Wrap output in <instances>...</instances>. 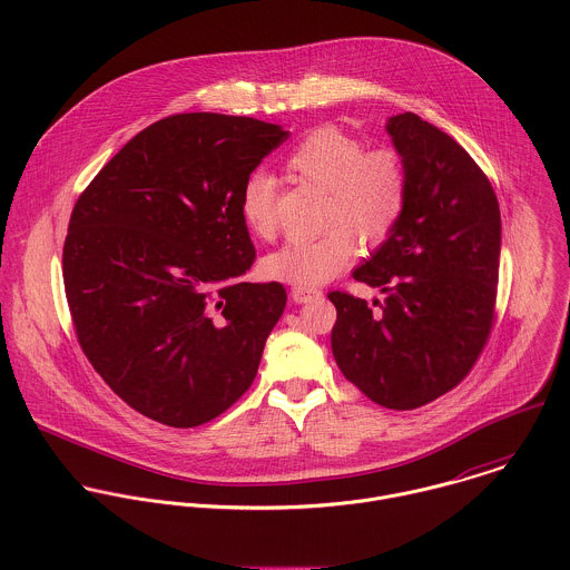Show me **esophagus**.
<instances>
[{
    "mask_svg": "<svg viewBox=\"0 0 570 570\" xmlns=\"http://www.w3.org/2000/svg\"><path fill=\"white\" fill-rule=\"evenodd\" d=\"M318 296H323V292L318 287H309V285H294L292 287L294 303H309V301H314Z\"/></svg>",
    "mask_w": 570,
    "mask_h": 570,
    "instance_id": "34e87169",
    "label": "esophagus"
}]
</instances>
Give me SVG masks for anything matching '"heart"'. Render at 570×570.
I'll list each match as a JSON object with an SVG mask.
<instances>
[{"label": "heart", "instance_id": "1", "mask_svg": "<svg viewBox=\"0 0 570 570\" xmlns=\"http://www.w3.org/2000/svg\"><path fill=\"white\" fill-rule=\"evenodd\" d=\"M296 181L325 193L323 226L312 239H294L263 258L269 278L294 285H321L337 276L355 256L360 237L384 244L404 219L410 193L406 158L395 147L364 149L355 136L321 127L307 134L285 158ZM242 222L261 239L278 228L276 181L267 170H252L239 188Z\"/></svg>", "mask_w": 570, "mask_h": 570}]
</instances>
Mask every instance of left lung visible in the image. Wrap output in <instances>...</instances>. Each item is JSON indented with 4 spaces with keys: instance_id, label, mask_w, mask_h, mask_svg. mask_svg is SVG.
<instances>
[{
    "instance_id": "left-lung-1",
    "label": "left lung",
    "mask_w": 570,
    "mask_h": 570,
    "mask_svg": "<svg viewBox=\"0 0 570 570\" xmlns=\"http://www.w3.org/2000/svg\"><path fill=\"white\" fill-rule=\"evenodd\" d=\"M410 173L406 213L353 276L386 296L331 292L342 375L371 402L414 410L456 389L488 344L495 318L500 208L483 168L416 114L386 125Z\"/></svg>"
}]
</instances>
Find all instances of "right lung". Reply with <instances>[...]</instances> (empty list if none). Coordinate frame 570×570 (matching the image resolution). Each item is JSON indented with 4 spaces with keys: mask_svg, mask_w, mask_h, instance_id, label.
Here are the masks:
<instances>
[{
    "mask_svg": "<svg viewBox=\"0 0 570 570\" xmlns=\"http://www.w3.org/2000/svg\"><path fill=\"white\" fill-rule=\"evenodd\" d=\"M289 138L247 116L175 114L134 136L75 204L63 283L77 340L140 414L195 428L252 386L281 283H244L256 249L245 175Z\"/></svg>",
    "mask_w": 570,
    "mask_h": 570,
    "instance_id": "obj_1",
    "label": "right lung"
}]
</instances>
